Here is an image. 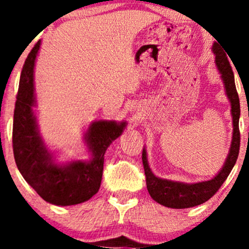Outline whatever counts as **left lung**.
I'll list each match as a JSON object with an SVG mask.
<instances>
[{
  "mask_svg": "<svg viewBox=\"0 0 249 249\" xmlns=\"http://www.w3.org/2000/svg\"><path fill=\"white\" fill-rule=\"evenodd\" d=\"M213 53H215V63L221 73L224 81L226 93L231 102V111L233 116V139L231 144V150L227 159L221 171L208 181L196 182V184H184V182L171 181V180L157 178L151 172L148 167L146 158V151L142 150V165H144L145 177H146V186L150 196L153 200L162 206L171 208H188L198 206L204 204L208 199L219 191L225 180L230 176L231 171L235 165L240 150V131H239V118H240V101L238 91L234 82V73L228 62L224 48L219 47L218 43L213 44Z\"/></svg>",
  "mask_w": 249,
  "mask_h": 249,
  "instance_id": "obj_1",
  "label": "left lung"
}]
</instances>
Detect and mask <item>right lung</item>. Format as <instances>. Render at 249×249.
<instances>
[{
  "mask_svg": "<svg viewBox=\"0 0 249 249\" xmlns=\"http://www.w3.org/2000/svg\"><path fill=\"white\" fill-rule=\"evenodd\" d=\"M41 42H37L25 59L19 78L13 124V150L17 168L37 194L57 206H70L87 201L101 187L104 154L108 145L121 136L126 123L99 121L90 125L85 134L92 153L90 161L57 165L43 144L33 107L34 67Z\"/></svg>",
  "mask_w": 249,
  "mask_h": 249,
  "instance_id": "obj_1",
  "label": "right lung"
}]
</instances>
